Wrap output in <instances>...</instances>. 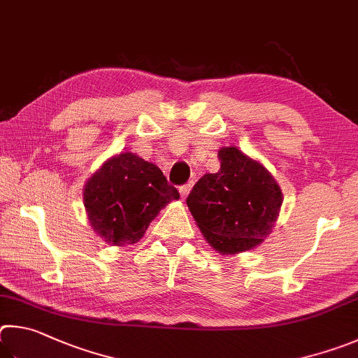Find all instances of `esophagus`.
<instances>
[{
  "mask_svg": "<svg viewBox=\"0 0 358 358\" xmlns=\"http://www.w3.org/2000/svg\"><path fill=\"white\" fill-rule=\"evenodd\" d=\"M192 185H193V180H190V182H189V184H184V185H180V187H179L180 196H182V198H185L187 195H189V192H190V189H192Z\"/></svg>",
  "mask_w": 358,
  "mask_h": 358,
  "instance_id": "obj_1",
  "label": "esophagus"
}]
</instances>
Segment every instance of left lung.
Wrapping results in <instances>:
<instances>
[{
	"label": "left lung",
	"instance_id": "obj_1",
	"mask_svg": "<svg viewBox=\"0 0 358 358\" xmlns=\"http://www.w3.org/2000/svg\"><path fill=\"white\" fill-rule=\"evenodd\" d=\"M218 160V173L198 180L187 206L217 252H245L271 234L283 196L272 174L237 148H222Z\"/></svg>",
	"mask_w": 358,
	"mask_h": 358
}]
</instances>
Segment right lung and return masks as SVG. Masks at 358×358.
<instances>
[{
  "label": "right lung",
  "instance_id": "right-lung-1",
  "mask_svg": "<svg viewBox=\"0 0 358 358\" xmlns=\"http://www.w3.org/2000/svg\"><path fill=\"white\" fill-rule=\"evenodd\" d=\"M85 208L106 243L124 245L143 237L149 223L179 192L162 169L131 152L113 157L85 185Z\"/></svg>",
  "mask_w": 358,
  "mask_h": 358
}]
</instances>
